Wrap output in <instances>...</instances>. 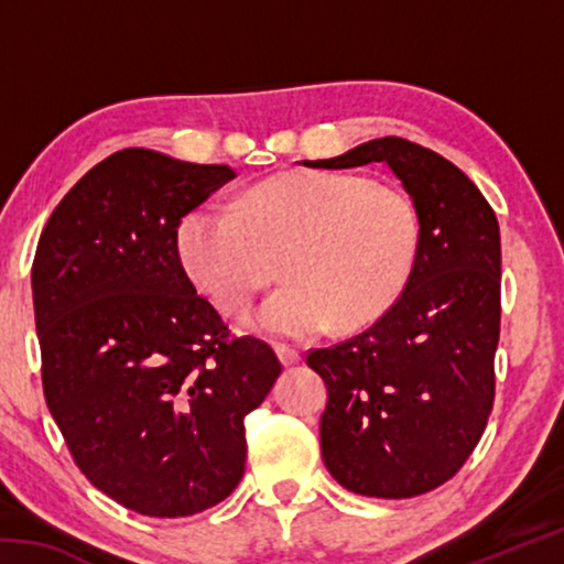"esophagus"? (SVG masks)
Here are the masks:
<instances>
[{"label":"esophagus","mask_w":564,"mask_h":564,"mask_svg":"<svg viewBox=\"0 0 564 564\" xmlns=\"http://www.w3.org/2000/svg\"><path fill=\"white\" fill-rule=\"evenodd\" d=\"M275 352H279L283 366H293V362L301 360V352L295 348H289V346H275Z\"/></svg>","instance_id":"34e87169"}]
</instances>
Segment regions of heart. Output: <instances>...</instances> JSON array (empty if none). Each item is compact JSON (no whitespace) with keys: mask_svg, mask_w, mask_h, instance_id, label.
<instances>
[{"mask_svg":"<svg viewBox=\"0 0 564 564\" xmlns=\"http://www.w3.org/2000/svg\"><path fill=\"white\" fill-rule=\"evenodd\" d=\"M420 221L403 188L343 171H289L246 188L234 208L198 206L178 226V253L218 311L238 313L279 269L289 279L248 323L311 338L333 321L358 328L405 291Z\"/></svg>","mask_w":564,"mask_h":564,"instance_id":"b5f03b06","label":"heart"}]
</instances>
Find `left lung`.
Instances as JSON below:
<instances>
[{
    "label": "left lung",
    "mask_w": 564,
    "mask_h": 564,
    "mask_svg": "<svg viewBox=\"0 0 564 564\" xmlns=\"http://www.w3.org/2000/svg\"><path fill=\"white\" fill-rule=\"evenodd\" d=\"M386 161L413 198L420 248L400 299L373 326L311 348L326 380L321 453L358 495L403 500L460 470L495 400L500 338V226L488 198L453 161L400 137L303 161L352 169Z\"/></svg>",
    "instance_id": "obj_1"
}]
</instances>
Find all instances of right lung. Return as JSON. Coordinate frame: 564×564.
<instances>
[{
	"label": "right lung",
	"mask_w": 564,
	"mask_h": 564,
	"mask_svg": "<svg viewBox=\"0 0 564 564\" xmlns=\"http://www.w3.org/2000/svg\"><path fill=\"white\" fill-rule=\"evenodd\" d=\"M234 176L117 151L62 198L34 253L50 413L94 488L151 518L236 490L243 420L283 370L269 343L228 330L181 263V218Z\"/></svg>",
	"instance_id": "obj_1"
}]
</instances>
